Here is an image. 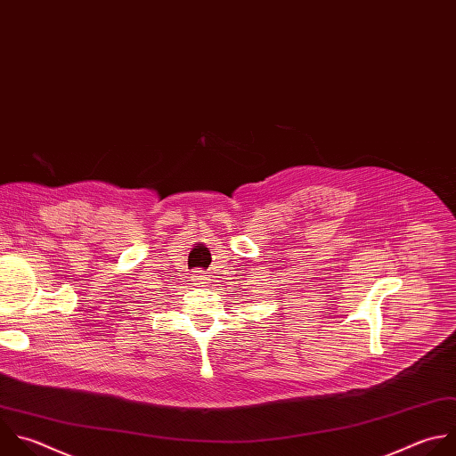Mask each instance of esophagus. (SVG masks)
Returning a JSON list of instances; mask_svg holds the SVG:
<instances>
[{"label":"esophagus","mask_w":456,"mask_h":456,"mask_svg":"<svg viewBox=\"0 0 456 456\" xmlns=\"http://www.w3.org/2000/svg\"><path fill=\"white\" fill-rule=\"evenodd\" d=\"M204 273H206L204 270H197L195 275H193V281H195L197 284H206V275H204Z\"/></svg>","instance_id":"34e87169"}]
</instances>
